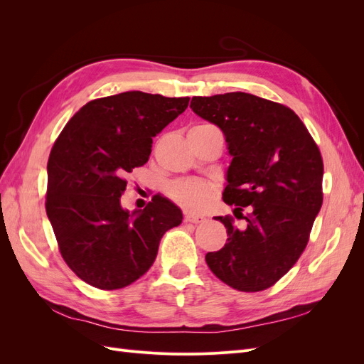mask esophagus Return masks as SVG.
<instances>
[{"mask_svg":"<svg viewBox=\"0 0 364 364\" xmlns=\"http://www.w3.org/2000/svg\"><path fill=\"white\" fill-rule=\"evenodd\" d=\"M205 220V217L203 215H200V214H193V213H186L185 214V222H188V223H202Z\"/></svg>","mask_w":364,"mask_h":364,"instance_id":"esophagus-1","label":"esophagus"}]
</instances>
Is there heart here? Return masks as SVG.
Segmentation results:
<instances>
[{
    "label": "heart",
    "instance_id": "obj_1",
    "mask_svg": "<svg viewBox=\"0 0 364 364\" xmlns=\"http://www.w3.org/2000/svg\"><path fill=\"white\" fill-rule=\"evenodd\" d=\"M168 193L174 202L190 211H203L214 200L217 186L206 179H181L170 185Z\"/></svg>",
    "mask_w": 364,
    "mask_h": 364
}]
</instances>
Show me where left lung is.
<instances>
[{"label": "left lung", "instance_id": "1", "mask_svg": "<svg viewBox=\"0 0 364 364\" xmlns=\"http://www.w3.org/2000/svg\"><path fill=\"white\" fill-rule=\"evenodd\" d=\"M196 115L223 132L229 156L223 200L247 206L246 226L217 217L228 241L206 253L218 279L240 291L279 281L304 252L322 206L323 162L314 139L290 107L246 92L193 97Z\"/></svg>", "mask_w": 364, "mask_h": 364}]
</instances>
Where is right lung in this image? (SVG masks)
<instances>
[{
  "label": "right lung",
  "mask_w": 364,
  "mask_h": 364,
  "mask_svg": "<svg viewBox=\"0 0 364 364\" xmlns=\"http://www.w3.org/2000/svg\"><path fill=\"white\" fill-rule=\"evenodd\" d=\"M188 97L127 91L86 103L51 149L46 209L65 262L86 284L117 290L158 255L182 211L155 196L144 209L121 206L124 176L149 161L153 138L188 107Z\"/></svg>",
  "instance_id": "1"
}]
</instances>
